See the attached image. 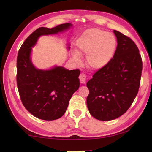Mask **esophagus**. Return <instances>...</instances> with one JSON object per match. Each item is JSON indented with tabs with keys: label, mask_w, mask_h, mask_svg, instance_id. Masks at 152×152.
<instances>
[{
	"label": "esophagus",
	"mask_w": 152,
	"mask_h": 152,
	"mask_svg": "<svg viewBox=\"0 0 152 152\" xmlns=\"http://www.w3.org/2000/svg\"><path fill=\"white\" fill-rule=\"evenodd\" d=\"M79 79H80V83H86V74H83V73L80 74V75L79 76Z\"/></svg>",
	"instance_id": "obj_1"
}]
</instances>
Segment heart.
I'll return each instance as SVG.
<instances>
[{
  "mask_svg": "<svg viewBox=\"0 0 152 152\" xmlns=\"http://www.w3.org/2000/svg\"><path fill=\"white\" fill-rule=\"evenodd\" d=\"M117 45V40L112 34L97 28H89L77 40V51L72 52V59L80 63L81 56L87 55L88 66L95 70L101 69L113 59Z\"/></svg>",
  "mask_w": 152,
  "mask_h": 152,
  "instance_id": "b5f03b06",
  "label": "heart"
}]
</instances>
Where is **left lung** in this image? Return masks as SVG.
<instances>
[{
	"mask_svg": "<svg viewBox=\"0 0 152 152\" xmlns=\"http://www.w3.org/2000/svg\"><path fill=\"white\" fill-rule=\"evenodd\" d=\"M114 33L118 42L114 57L87 83V106L93 117L101 121L113 120L127 112L138 93L142 70L134 42L120 32Z\"/></svg>",
	"mask_w": 152,
	"mask_h": 152,
	"instance_id": "obj_1",
	"label": "left lung"
}]
</instances>
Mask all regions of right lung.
I'll return each instance as SVG.
<instances>
[{
  "label": "right lung",
  "instance_id": "1",
  "mask_svg": "<svg viewBox=\"0 0 152 152\" xmlns=\"http://www.w3.org/2000/svg\"><path fill=\"white\" fill-rule=\"evenodd\" d=\"M71 27L72 24L64 23L51 28H38L19 50L17 85L21 102L31 114L43 120H55L65 113L70 99L80 87V70H69L59 66L48 70L38 69L32 62V48L40 37L62 33Z\"/></svg>",
  "mask_w": 152,
  "mask_h": 152
}]
</instances>
